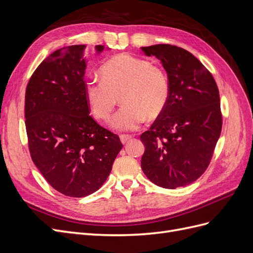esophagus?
Listing matches in <instances>:
<instances>
[{"instance_id":"1","label":"esophagus","mask_w":253,"mask_h":253,"mask_svg":"<svg viewBox=\"0 0 253 253\" xmlns=\"http://www.w3.org/2000/svg\"><path fill=\"white\" fill-rule=\"evenodd\" d=\"M131 139H132V136H128V135H120V140H121V142L124 143V144L127 143Z\"/></svg>"}]
</instances>
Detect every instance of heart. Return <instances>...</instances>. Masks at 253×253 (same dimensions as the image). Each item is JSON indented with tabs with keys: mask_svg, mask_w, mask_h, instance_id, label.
Listing matches in <instances>:
<instances>
[{
	"mask_svg": "<svg viewBox=\"0 0 253 253\" xmlns=\"http://www.w3.org/2000/svg\"><path fill=\"white\" fill-rule=\"evenodd\" d=\"M102 80H88L84 95L94 117L109 120L118 104L124 106L113 118L119 131H134L145 117L158 118L170 97V81L162 66L129 53H119L101 66Z\"/></svg>",
	"mask_w": 253,
	"mask_h": 253,
	"instance_id": "heart-1",
	"label": "heart"
}]
</instances>
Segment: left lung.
<instances>
[{"instance_id": "8db88e82", "label": "left lung", "mask_w": 253, "mask_h": 253, "mask_svg": "<svg viewBox=\"0 0 253 253\" xmlns=\"http://www.w3.org/2000/svg\"><path fill=\"white\" fill-rule=\"evenodd\" d=\"M162 61L170 81L165 111L140 135L141 169L155 185L175 189L208 168L221 132L219 93L211 73L188 50L170 44L141 47Z\"/></svg>"}]
</instances>
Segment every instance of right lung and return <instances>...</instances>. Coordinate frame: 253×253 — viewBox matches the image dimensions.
<instances>
[{
  "instance_id": "1",
  "label": "right lung",
  "mask_w": 253,
  "mask_h": 253,
  "mask_svg": "<svg viewBox=\"0 0 253 253\" xmlns=\"http://www.w3.org/2000/svg\"><path fill=\"white\" fill-rule=\"evenodd\" d=\"M85 45L53 51L29 79L25 126L30 156L58 192L84 197L100 188L122 149L116 134L89 116L84 95ZM103 45H97L99 53Z\"/></svg>"
}]
</instances>
